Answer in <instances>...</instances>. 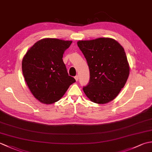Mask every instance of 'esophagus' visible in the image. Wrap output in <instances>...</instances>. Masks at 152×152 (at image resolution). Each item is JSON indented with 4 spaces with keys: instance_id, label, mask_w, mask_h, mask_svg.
Segmentation results:
<instances>
[{
    "instance_id": "obj_1",
    "label": "esophagus",
    "mask_w": 152,
    "mask_h": 152,
    "mask_svg": "<svg viewBox=\"0 0 152 152\" xmlns=\"http://www.w3.org/2000/svg\"><path fill=\"white\" fill-rule=\"evenodd\" d=\"M74 78H75L76 81H78V79H79V78H78V76H76L75 77H74Z\"/></svg>"
}]
</instances>
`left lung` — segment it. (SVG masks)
Masks as SVG:
<instances>
[{"instance_id":"left-lung-1","label":"left lung","mask_w":152,"mask_h":152,"mask_svg":"<svg viewBox=\"0 0 152 152\" xmlns=\"http://www.w3.org/2000/svg\"><path fill=\"white\" fill-rule=\"evenodd\" d=\"M77 44L89 69V82L83 88L86 95L96 104L112 101L129 75L130 67L124 48L110 38L79 40Z\"/></svg>"}]
</instances>
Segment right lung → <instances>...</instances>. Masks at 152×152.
I'll return each instance as SVG.
<instances>
[{"label": "right lung", "mask_w": 152, "mask_h": 152, "mask_svg": "<svg viewBox=\"0 0 152 152\" xmlns=\"http://www.w3.org/2000/svg\"><path fill=\"white\" fill-rule=\"evenodd\" d=\"M72 41L46 38L37 42L22 60L28 89L38 101L50 104L60 100L76 82L69 76L63 56Z\"/></svg>", "instance_id": "obj_1"}]
</instances>
